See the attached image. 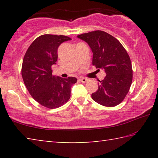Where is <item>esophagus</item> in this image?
I'll list each match as a JSON object with an SVG mask.
<instances>
[{
  "label": "esophagus",
  "mask_w": 158,
  "mask_h": 158,
  "mask_svg": "<svg viewBox=\"0 0 158 158\" xmlns=\"http://www.w3.org/2000/svg\"><path fill=\"white\" fill-rule=\"evenodd\" d=\"M79 81L82 82V83H85L88 81V79L86 78H84V77H82V78H80L79 79Z\"/></svg>",
  "instance_id": "esophagus-1"
}]
</instances>
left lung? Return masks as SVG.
Wrapping results in <instances>:
<instances>
[{
  "instance_id": "left-lung-1",
  "label": "left lung",
  "mask_w": 158,
  "mask_h": 158,
  "mask_svg": "<svg viewBox=\"0 0 158 158\" xmlns=\"http://www.w3.org/2000/svg\"><path fill=\"white\" fill-rule=\"evenodd\" d=\"M77 37L85 41L93 53V65L104 69L106 77L99 81L92 99L105 106H115L124 100L132 81V63L121 42L102 31L83 33Z\"/></svg>"
}]
</instances>
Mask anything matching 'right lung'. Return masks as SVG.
<instances>
[{
  "label": "right lung",
  "mask_w": 158,
  "mask_h": 158,
  "mask_svg": "<svg viewBox=\"0 0 158 158\" xmlns=\"http://www.w3.org/2000/svg\"><path fill=\"white\" fill-rule=\"evenodd\" d=\"M71 38L65 35H42L35 40L23 57L21 75L26 89L41 105L55 109L70 98L71 86L75 77L63 79L52 74V66L58 59V48Z\"/></svg>",
  "instance_id": "add662e5"
}]
</instances>
